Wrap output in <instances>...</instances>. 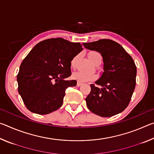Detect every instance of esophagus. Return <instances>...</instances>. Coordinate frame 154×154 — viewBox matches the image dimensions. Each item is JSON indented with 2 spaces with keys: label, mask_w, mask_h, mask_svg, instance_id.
<instances>
[{
  "label": "esophagus",
  "mask_w": 154,
  "mask_h": 154,
  "mask_svg": "<svg viewBox=\"0 0 154 154\" xmlns=\"http://www.w3.org/2000/svg\"><path fill=\"white\" fill-rule=\"evenodd\" d=\"M82 85V82H77V86H81V85Z\"/></svg>",
  "instance_id": "esophagus-1"
}]
</instances>
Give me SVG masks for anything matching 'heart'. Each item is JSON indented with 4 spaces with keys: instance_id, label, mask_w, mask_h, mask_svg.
Listing matches in <instances>:
<instances>
[{
    "instance_id": "heart-1",
    "label": "heart",
    "mask_w": 154,
    "mask_h": 154,
    "mask_svg": "<svg viewBox=\"0 0 154 154\" xmlns=\"http://www.w3.org/2000/svg\"><path fill=\"white\" fill-rule=\"evenodd\" d=\"M88 57H89L90 60L94 64L96 63V62L99 60H102V56H101L100 54L96 51H90V53L88 54ZM77 58L78 56H76L72 59V60L71 62V65L72 67L75 66V64H76ZM72 78H73L74 79L77 80L78 82H87L95 79L96 78V75L94 73H92V72H86L82 71H79L75 72L74 73L72 74Z\"/></svg>"
}]
</instances>
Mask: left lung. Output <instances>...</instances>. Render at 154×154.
Returning a JSON list of instances; mask_svg holds the SVG:
<instances>
[{
	"label": "left lung",
	"instance_id": "left-lung-1",
	"mask_svg": "<svg viewBox=\"0 0 154 154\" xmlns=\"http://www.w3.org/2000/svg\"><path fill=\"white\" fill-rule=\"evenodd\" d=\"M85 48L100 53L104 72L85 98L88 108L99 116H113L129 105L136 85L137 66L131 56L116 41L100 39L83 43Z\"/></svg>",
	"mask_w": 154,
	"mask_h": 154
}]
</instances>
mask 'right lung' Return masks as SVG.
Masks as SVG:
<instances>
[{"mask_svg": "<svg viewBox=\"0 0 154 154\" xmlns=\"http://www.w3.org/2000/svg\"><path fill=\"white\" fill-rule=\"evenodd\" d=\"M80 43L62 38L41 41L23 60L17 75L18 92L28 110L45 115L62 105L67 88L76 80H65L71 75L72 59L82 51Z\"/></svg>", "mask_w": 154, "mask_h": 154, "instance_id": "add662e5", "label": "right lung"}]
</instances>
